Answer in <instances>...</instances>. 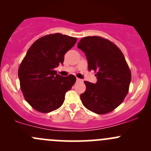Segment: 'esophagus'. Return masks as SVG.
Here are the masks:
<instances>
[{
    "mask_svg": "<svg viewBox=\"0 0 151 151\" xmlns=\"http://www.w3.org/2000/svg\"><path fill=\"white\" fill-rule=\"evenodd\" d=\"M83 80H81V79H79V78H77V82H82Z\"/></svg>",
    "mask_w": 151,
    "mask_h": 151,
    "instance_id": "1",
    "label": "esophagus"
}]
</instances>
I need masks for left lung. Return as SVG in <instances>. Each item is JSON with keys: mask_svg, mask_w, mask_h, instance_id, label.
Listing matches in <instances>:
<instances>
[{"mask_svg": "<svg viewBox=\"0 0 151 151\" xmlns=\"http://www.w3.org/2000/svg\"><path fill=\"white\" fill-rule=\"evenodd\" d=\"M88 60V69L96 71L97 82H85L80 95L83 104L97 114H106L118 107L129 92L132 75L119 48L99 36L84 37L77 44Z\"/></svg>", "mask_w": 151, "mask_h": 151, "instance_id": "1", "label": "left lung"}]
</instances>
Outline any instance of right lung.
<instances>
[{"label":"right lung","instance_id":"add662e5","mask_svg":"<svg viewBox=\"0 0 151 151\" xmlns=\"http://www.w3.org/2000/svg\"><path fill=\"white\" fill-rule=\"evenodd\" d=\"M77 40L55 33L40 38L29 48L19 67L18 77L25 100L36 110L47 113L63 104L76 77L72 74L60 76L55 68L63 64L64 55Z\"/></svg>","mask_w":151,"mask_h":151}]
</instances>
